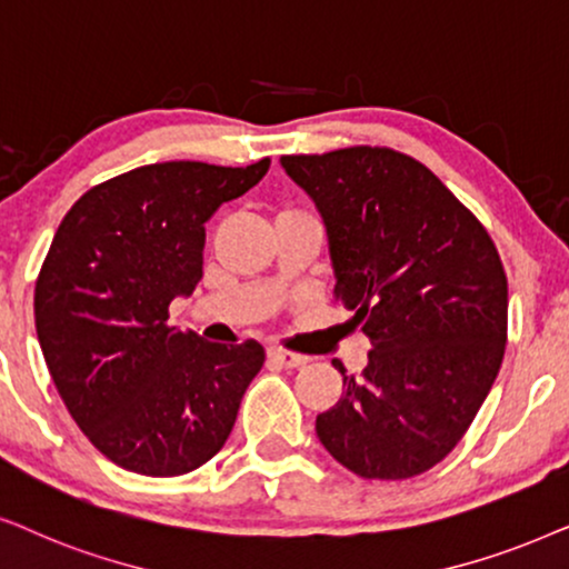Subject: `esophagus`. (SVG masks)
I'll return each mask as SVG.
<instances>
[{
  "label": "esophagus",
  "instance_id": "esophagus-1",
  "mask_svg": "<svg viewBox=\"0 0 569 569\" xmlns=\"http://www.w3.org/2000/svg\"><path fill=\"white\" fill-rule=\"evenodd\" d=\"M268 356L276 363H280V367L286 369H297V367H305V363L309 361V356L305 353H293V351H283V348H270Z\"/></svg>",
  "mask_w": 569,
  "mask_h": 569
}]
</instances>
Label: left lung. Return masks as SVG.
<instances>
[{
    "mask_svg": "<svg viewBox=\"0 0 569 569\" xmlns=\"http://www.w3.org/2000/svg\"><path fill=\"white\" fill-rule=\"evenodd\" d=\"M328 233L336 299L372 340L361 377L317 416L325 450L361 479H411L460 442L497 380L507 278L483 226L411 156H283Z\"/></svg>",
    "mask_w": 569,
    "mask_h": 569,
    "instance_id": "left-lung-1",
    "label": "left lung"
}]
</instances>
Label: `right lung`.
I'll return each instance as SVG.
<instances>
[{"label":"right lung","mask_w":569,"mask_h":569,"mask_svg":"<svg viewBox=\"0 0 569 569\" xmlns=\"http://www.w3.org/2000/svg\"><path fill=\"white\" fill-rule=\"evenodd\" d=\"M270 169L150 163L88 189L36 280V332L67 411L111 463L181 476L229 439L264 351L171 328L202 278L206 221Z\"/></svg>","instance_id":"obj_1"}]
</instances>
